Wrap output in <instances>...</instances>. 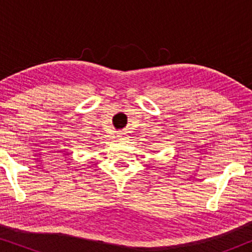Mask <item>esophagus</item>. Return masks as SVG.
Segmentation results:
<instances>
[{
  "label": "esophagus",
  "mask_w": 252,
  "mask_h": 252,
  "mask_svg": "<svg viewBox=\"0 0 252 252\" xmlns=\"http://www.w3.org/2000/svg\"><path fill=\"white\" fill-rule=\"evenodd\" d=\"M118 139H119L120 141H124V140H126V139H127V136H126V133H124V132H120V133L118 134Z\"/></svg>",
  "instance_id": "34e87169"
}]
</instances>
